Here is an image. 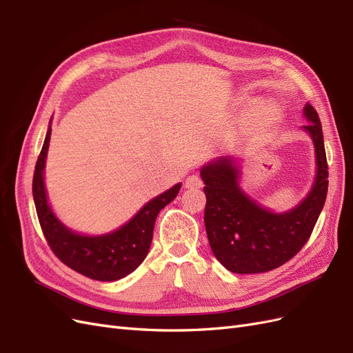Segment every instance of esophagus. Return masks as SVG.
<instances>
[{"instance_id":"34e87169","label":"esophagus","mask_w":353,"mask_h":353,"mask_svg":"<svg viewBox=\"0 0 353 353\" xmlns=\"http://www.w3.org/2000/svg\"><path fill=\"white\" fill-rule=\"evenodd\" d=\"M185 187L187 188H201L203 187V181L197 175H191L185 181Z\"/></svg>"}]
</instances>
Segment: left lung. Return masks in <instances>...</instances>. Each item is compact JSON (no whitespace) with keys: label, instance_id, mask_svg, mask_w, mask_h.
I'll use <instances>...</instances> for the list:
<instances>
[{"label":"left lung","instance_id":"8db88e82","mask_svg":"<svg viewBox=\"0 0 353 353\" xmlns=\"http://www.w3.org/2000/svg\"><path fill=\"white\" fill-rule=\"evenodd\" d=\"M303 126L316 153V179L309 196L290 212L272 213L256 205L239 187L234 159H218L200 170L205 183V225L215 258L234 274H259L279 268L302 250L311 237L328 191V165L323 126L311 104Z\"/></svg>","mask_w":353,"mask_h":353}]
</instances>
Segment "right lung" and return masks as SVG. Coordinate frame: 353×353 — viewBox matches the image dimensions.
<instances>
[{"mask_svg":"<svg viewBox=\"0 0 353 353\" xmlns=\"http://www.w3.org/2000/svg\"><path fill=\"white\" fill-rule=\"evenodd\" d=\"M50 135L51 126L38 156L34 181H32V194L35 200L39 225L50 249L70 270L91 280L116 281L123 279L135 271L145 259L153 240V228L159 212L176 197L181 184L174 185L163 194L148 201L130 222L117 231L100 237L79 236L63 225L47 203L42 175H44Z\"/></svg>","mask_w":353,"mask_h":353,"instance_id":"obj_1","label":"right lung"}]
</instances>
